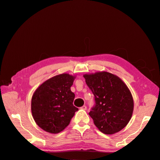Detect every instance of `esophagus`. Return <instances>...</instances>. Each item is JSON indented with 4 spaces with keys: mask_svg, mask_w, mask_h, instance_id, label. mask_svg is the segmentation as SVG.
Returning <instances> with one entry per match:
<instances>
[{
    "mask_svg": "<svg viewBox=\"0 0 160 160\" xmlns=\"http://www.w3.org/2000/svg\"><path fill=\"white\" fill-rule=\"evenodd\" d=\"M80 109L81 110H86V109H87V107L85 106V105H83V106H82L81 108H80Z\"/></svg>",
    "mask_w": 160,
    "mask_h": 160,
    "instance_id": "1",
    "label": "esophagus"
}]
</instances>
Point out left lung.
I'll use <instances>...</instances> for the list:
<instances>
[{
	"label": "left lung",
	"mask_w": 160,
	"mask_h": 160,
	"mask_svg": "<svg viewBox=\"0 0 160 160\" xmlns=\"http://www.w3.org/2000/svg\"><path fill=\"white\" fill-rule=\"evenodd\" d=\"M95 96V106L89 115L98 129L113 134L128 124L133 111V100L125 83L106 71L83 75Z\"/></svg>",
	"instance_id": "left-lung-1"
}]
</instances>
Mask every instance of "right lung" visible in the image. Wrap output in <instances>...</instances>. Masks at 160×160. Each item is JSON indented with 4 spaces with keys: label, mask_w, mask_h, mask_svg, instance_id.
<instances>
[{
    "label": "right lung",
    "mask_w": 160,
    "mask_h": 160,
    "mask_svg": "<svg viewBox=\"0 0 160 160\" xmlns=\"http://www.w3.org/2000/svg\"><path fill=\"white\" fill-rule=\"evenodd\" d=\"M75 76L58 74L41 84L33 93L31 110L36 124L43 130L58 133L70 123L75 112L74 93L71 90Z\"/></svg>",
    "instance_id": "right-lung-1"
}]
</instances>
